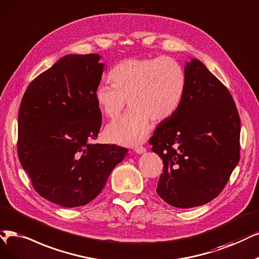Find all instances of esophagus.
<instances>
[{"label":"esophagus","instance_id":"1","mask_svg":"<svg viewBox=\"0 0 259 259\" xmlns=\"http://www.w3.org/2000/svg\"><path fill=\"white\" fill-rule=\"evenodd\" d=\"M135 151L137 152V154H144V152L146 151V148L143 147V146H136L135 147Z\"/></svg>","mask_w":259,"mask_h":259}]
</instances>
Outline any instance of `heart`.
Listing matches in <instances>:
<instances>
[{"mask_svg":"<svg viewBox=\"0 0 259 259\" xmlns=\"http://www.w3.org/2000/svg\"><path fill=\"white\" fill-rule=\"evenodd\" d=\"M109 78L113 85L99 84L95 101L111 119L117 117L128 102L130 109L104 131L109 142L124 146L144 141L151 120L162 122L173 116L186 93L185 70L169 56L124 59L113 67Z\"/></svg>","mask_w":259,"mask_h":259,"instance_id":"heart-1","label":"heart"}]
</instances>
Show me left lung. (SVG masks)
I'll list each match as a JSON object with an SVG mask.
<instances>
[{"mask_svg":"<svg viewBox=\"0 0 259 259\" xmlns=\"http://www.w3.org/2000/svg\"><path fill=\"white\" fill-rule=\"evenodd\" d=\"M185 73L183 102L149 140L163 161L157 193L177 208L211 202L240 158V118L231 93L196 59Z\"/></svg>","mask_w":259,"mask_h":259,"instance_id":"8db88e82","label":"left lung"}]
</instances>
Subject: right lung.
<instances>
[{
	"label": "right lung",
	"instance_id": "1",
	"mask_svg": "<svg viewBox=\"0 0 259 259\" xmlns=\"http://www.w3.org/2000/svg\"><path fill=\"white\" fill-rule=\"evenodd\" d=\"M98 54H68L34 79L18 114V157L36 192L66 208L89 204L127 155L95 144L101 112L95 101L104 64Z\"/></svg>",
	"mask_w": 259,
	"mask_h": 259
}]
</instances>
